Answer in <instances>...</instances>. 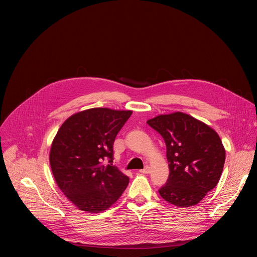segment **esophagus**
<instances>
[{"instance_id": "esophagus-1", "label": "esophagus", "mask_w": 257, "mask_h": 257, "mask_svg": "<svg viewBox=\"0 0 257 257\" xmlns=\"http://www.w3.org/2000/svg\"><path fill=\"white\" fill-rule=\"evenodd\" d=\"M139 172H140V173H142V174H149V173L151 172V168H150L149 166H146L144 169L140 170Z\"/></svg>"}]
</instances>
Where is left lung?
<instances>
[{
	"label": "left lung",
	"mask_w": 257,
	"mask_h": 257,
	"mask_svg": "<svg viewBox=\"0 0 257 257\" xmlns=\"http://www.w3.org/2000/svg\"><path fill=\"white\" fill-rule=\"evenodd\" d=\"M148 124L167 146L170 173L160 195L180 207L197 204L221 178L226 159L221 138L208 125L181 112L157 116Z\"/></svg>",
	"instance_id": "1"
}]
</instances>
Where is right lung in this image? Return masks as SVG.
I'll return each mask as SVG.
<instances>
[{
  "label": "right lung",
  "instance_id": "right-lung-1",
  "mask_svg": "<svg viewBox=\"0 0 257 257\" xmlns=\"http://www.w3.org/2000/svg\"><path fill=\"white\" fill-rule=\"evenodd\" d=\"M131 114L93 107L69 117L57 132L51 169L59 188L78 209L105 210L128 186L129 178L112 163L115 138Z\"/></svg>",
  "mask_w": 257,
  "mask_h": 257
}]
</instances>
